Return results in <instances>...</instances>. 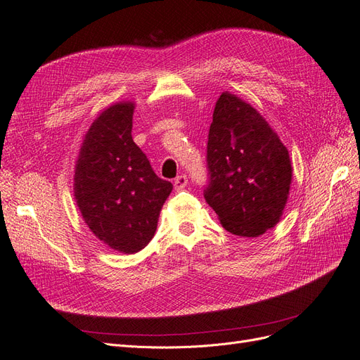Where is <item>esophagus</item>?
<instances>
[{"label":"esophagus","mask_w":360,"mask_h":360,"mask_svg":"<svg viewBox=\"0 0 360 360\" xmlns=\"http://www.w3.org/2000/svg\"><path fill=\"white\" fill-rule=\"evenodd\" d=\"M187 184H188V179H187L186 174H179V176L174 179L173 186H174V190H184L187 187Z\"/></svg>","instance_id":"esophagus-1"}]
</instances>
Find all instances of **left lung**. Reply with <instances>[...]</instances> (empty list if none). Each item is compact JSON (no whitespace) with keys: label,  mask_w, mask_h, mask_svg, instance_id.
<instances>
[{"label":"left lung","mask_w":360,"mask_h":360,"mask_svg":"<svg viewBox=\"0 0 360 360\" xmlns=\"http://www.w3.org/2000/svg\"><path fill=\"white\" fill-rule=\"evenodd\" d=\"M207 161L203 196L226 231L255 238L274 228L290 194V153L269 122L229 91L215 102Z\"/></svg>","instance_id":"left-lung-1"}]
</instances>
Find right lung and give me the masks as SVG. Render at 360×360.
I'll list each match as a JSON object with an SVG mask.
<instances>
[{
	"instance_id": "add662e5",
	"label": "right lung",
	"mask_w": 360,
	"mask_h": 360,
	"mask_svg": "<svg viewBox=\"0 0 360 360\" xmlns=\"http://www.w3.org/2000/svg\"><path fill=\"white\" fill-rule=\"evenodd\" d=\"M134 104L105 108L91 123L75 164L74 196L89 229L120 253L153 238L172 182L158 178L131 136Z\"/></svg>"
}]
</instances>
